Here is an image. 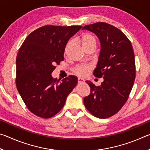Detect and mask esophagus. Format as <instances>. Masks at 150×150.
Masks as SVG:
<instances>
[{"instance_id":"1","label":"esophagus","mask_w":150,"mask_h":150,"mask_svg":"<svg viewBox=\"0 0 150 150\" xmlns=\"http://www.w3.org/2000/svg\"><path fill=\"white\" fill-rule=\"evenodd\" d=\"M78 83H85V80L82 78L79 77L78 78Z\"/></svg>"}]
</instances>
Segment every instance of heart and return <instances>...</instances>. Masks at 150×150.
Returning <instances> with one entry per match:
<instances>
[{"label": "heart", "mask_w": 150, "mask_h": 150, "mask_svg": "<svg viewBox=\"0 0 150 150\" xmlns=\"http://www.w3.org/2000/svg\"><path fill=\"white\" fill-rule=\"evenodd\" d=\"M81 42L83 47L85 48L91 45L96 44V38L93 35L91 34H85L82 35L81 38ZM70 43H69L66 46V50L69 46ZM92 69V67L88 65H81L77 66L74 69V72L76 74L81 76V77H85L87 76L90 71Z\"/></svg>", "instance_id": "1"}]
</instances>
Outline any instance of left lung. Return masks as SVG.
I'll return each instance as SVG.
<instances>
[{
    "instance_id": "obj_1",
    "label": "left lung",
    "mask_w": 150,
    "mask_h": 150,
    "mask_svg": "<svg viewBox=\"0 0 150 150\" xmlns=\"http://www.w3.org/2000/svg\"><path fill=\"white\" fill-rule=\"evenodd\" d=\"M82 30L95 33L99 39L100 54L93 74L104 79L98 87L86 81L91 93L83 102L93 116L110 117L126 103L133 87L136 65L132 45L122 32L105 22L86 25Z\"/></svg>"
}]
</instances>
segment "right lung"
I'll list each match as a JSON object with an SVG mask.
<instances>
[{
  "instance_id": "right-lung-1",
  "label": "right lung",
  "mask_w": 150,
  "mask_h": 150,
  "mask_svg": "<svg viewBox=\"0 0 150 150\" xmlns=\"http://www.w3.org/2000/svg\"><path fill=\"white\" fill-rule=\"evenodd\" d=\"M81 26H44L28 35L16 57V85L28 108L38 116L48 118L56 115L77 84L73 75L57 80L52 72L64 59L67 42Z\"/></svg>"
}]
</instances>
